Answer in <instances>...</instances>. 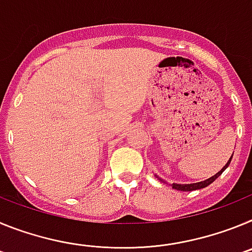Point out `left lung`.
<instances>
[{"label": "left lung", "mask_w": 252, "mask_h": 252, "mask_svg": "<svg viewBox=\"0 0 252 252\" xmlns=\"http://www.w3.org/2000/svg\"><path fill=\"white\" fill-rule=\"evenodd\" d=\"M232 155H233V154H232ZM231 159H232V157L230 158V160H228V161L226 162V165H224L223 168L221 169V170L218 171V173H216V174L213 175V177L208 178V179L202 180V182H198V183H192V184H177V183H173V184H171V187H173V188H174V189H177V190H182V192H192V190H197V189L206 188V187H208L209 184L213 183V182H215V180L217 179V178L220 177V175H221L224 170H226L227 166L230 165ZM155 177H157L158 179L160 180V182H162V183H166L165 180H162L161 178L158 177L157 174H155Z\"/></svg>", "instance_id": "left-lung-1"}]
</instances>
